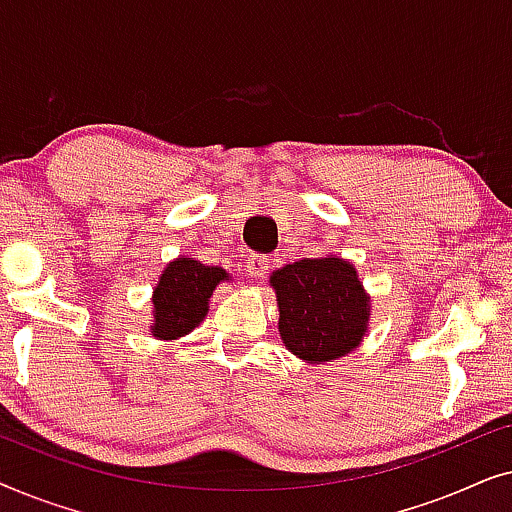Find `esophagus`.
Here are the masks:
<instances>
[{
    "mask_svg": "<svg viewBox=\"0 0 512 512\" xmlns=\"http://www.w3.org/2000/svg\"><path fill=\"white\" fill-rule=\"evenodd\" d=\"M270 268V258H265L261 254H251L247 265H244V270H247L249 277H263L265 272Z\"/></svg>",
    "mask_w": 512,
    "mask_h": 512,
    "instance_id": "1",
    "label": "esophagus"
}]
</instances>
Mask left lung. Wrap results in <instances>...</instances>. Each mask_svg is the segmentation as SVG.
I'll return each mask as SVG.
<instances>
[{
	"mask_svg": "<svg viewBox=\"0 0 512 512\" xmlns=\"http://www.w3.org/2000/svg\"><path fill=\"white\" fill-rule=\"evenodd\" d=\"M279 338L300 361L328 363L354 352L368 333L370 296L342 256L303 258L270 275Z\"/></svg>",
	"mask_w": 512,
	"mask_h": 512,
	"instance_id": "8db88e82",
	"label": "left lung"
}]
</instances>
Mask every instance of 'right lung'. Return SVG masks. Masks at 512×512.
Instances as JSON below:
<instances>
[{
    "mask_svg": "<svg viewBox=\"0 0 512 512\" xmlns=\"http://www.w3.org/2000/svg\"><path fill=\"white\" fill-rule=\"evenodd\" d=\"M230 272L179 256L165 265L151 296L149 335L156 340H179L195 331L209 312L216 286L228 282Z\"/></svg>",
    "mask_w": 512,
    "mask_h": 512,
    "instance_id": "right-lung-1",
    "label": "right lung"
}]
</instances>
